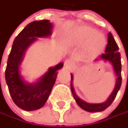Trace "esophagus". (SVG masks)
Here are the masks:
<instances>
[{
    "mask_svg": "<svg viewBox=\"0 0 128 128\" xmlns=\"http://www.w3.org/2000/svg\"><path fill=\"white\" fill-rule=\"evenodd\" d=\"M64 67L67 68V69H70L72 67V63L70 60H66L65 62H64Z\"/></svg>",
    "mask_w": 128,
    "mask_h": 128,
    "instance_id": "esophagus-1",
    "label": "esophagus"
}]
</instances>
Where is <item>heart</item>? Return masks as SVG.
<instances>
[{
  "label": "heart",
  "mask_w": 128,
  "mask_h": 128,
  "mask_svg": "<svg viewBox=\"0 0 128 128\" xmlns=\"http://www.w3.org/2000/svg\"><path fill=\"white\" fill-rule=\"evenodd\" d=\"M77 40L79 42L86 43L89 41L90 48L92 51L99 52L102 50L106 44L104 35L97 32L96 30L90 27H81L76 32Z\"/></svg>",
  "instance_id": "b5f03b06"
}]
</instances>
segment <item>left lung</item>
<instances>
[{
  "mask_svg": "<svg viewBox=\"0 0 128 128\" xmlns=\"http://www.w3.org/2000/svg\"><path fill=\"white\" fill-rule=\"evenodd\" d=\"M108 45L106 46V52L102 53L101 56H99V58L110 61L112 64L114 70L116 72V76H117V80H116V85L115 86V89L111 94L110 96L108 98L106 102L99 104H91L88 103L85 101L82 100L80 98H79L78 96L76 94L74 88L72 85V75H71V91L72 93V96L74 97L75 100L78 103V105L83 109L84 110L90 112H101L106 110L109 106L112 104V102L115 100L117 93L118 90H120L122 83V76H121V60H120V54L118 52L119 48L114 38L112 37V35L110 32L108 33ZM99 58H97L96 60Z\"/></svg>",
  "mask_w": 128,
  "mask_h": 128,
  "instance_id": "1",
  "label": "left lung"
}]
</instances>
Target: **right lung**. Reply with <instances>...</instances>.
<instances>
[{
	"label": "right lung",
	"mask_w": 128,
	"mask_h": 128,
	"mask_svg": "<svg viewBox=\"0 0 128 128\" xmlns=\"http://www.w3.org/2000/svg\"><path fill=\"white\" fill-rule=\"evenodd\" d=\"M51 22L48 20L29 23L14 40L8 59L6 69V81L9 92L15 104L27 111L35 110L45 105L56 80L57 70L63 66L60 62L48 72L35 84H28L19 73V66L24 53L36 37H46L51 35Z\"/></svg>",
	"instance_id": "right-lung-1"
}]
</instances>
